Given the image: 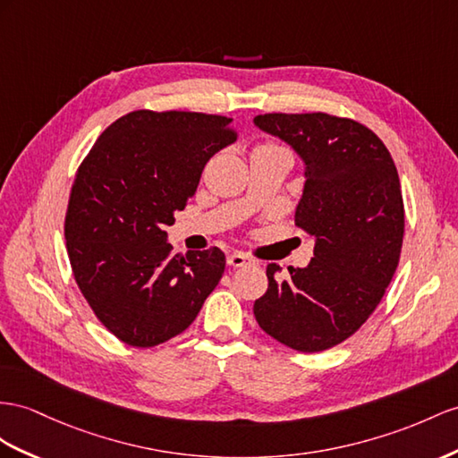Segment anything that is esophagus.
<instances>
[{
  "label": "esophagus",
  "mask_w": 458,
  "mask_h": 458,
  "mask_svg": "<svg viewBox=\"0 0 458 458\" xmlns=\"http://www.w3.org/2000/svg\"><path fill=\"white\" fill-rule=\"evenodd\" d=\"M226 261H228L230 267H243V265L255 263V261L251 259V257H248L245 253H230Z\"/></svg>",
  "instance_id": "1"
}]
</instances>
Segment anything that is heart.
Returning <instances> with one entry per match:
<instances>
[{
    "label": "heart",
    "instance_id": "obj_1",
    "mask_svg": "<svg viewBox=\"0 0 458 458\" xmlns=\"http://www.w3.org/2000/svg\"><path fill=\"white\" fill-rule=\"evenodd\" d=\"M265 145H271V143H265Z\"/></svg>",
    "mask_w": 458,
    "mask_h": 458
}]
</instances>
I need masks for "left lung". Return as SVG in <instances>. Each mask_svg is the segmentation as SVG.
Listing matches in <instances>:
<instances>
[{
	"mask_svg": "<svg viewBox=\"0 0 458 458\" xmlns=\"http://www.w3.org/2000/svg\"><path fill=\"white\" fill-rule=\"evenodd\" d=\"M255 125L306 162L296 226L315 236L306 268L267 267L253 313L275 341L298 352L344 343L379 306L401 259L404 203L391 152L369 127L325 112L263 114Z\"/></svg>",
	"mask_w": 458,
	"mask_h": 458,
	"instance_id": "obj_1",
	"label": "left lung"
}]
</instances>
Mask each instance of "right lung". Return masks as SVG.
<instances>
[{"label":"right lung","mask_w":458,"mask_h":458,"mask_svg":"<svg viewBox=\"0 0 458 458\" xmlns=\"http://www.w3.org/2000/svg\"><path fill=\"white\" fill-rule=\"evenodd\" d=\"M238 137L226 115L135 110L92 145L65 213L75 283L122 343L150 348L183 333L222 278L218 248L172 255L166 228L208 158Z\"/></svg>","instance_id":"obj_1"}]
</instances>
